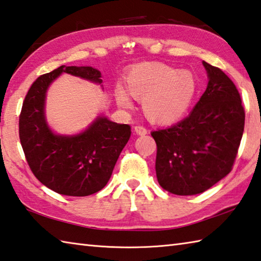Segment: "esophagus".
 <instances>
[{
	"label": "esophagus",
	"instance_id": "obj_1",
	"mask_svg": "<svg viewBox=\"0 0 261 261\" xmlns=\"http://www.w3.org/2000/svg\"><path fill=\"white\" fill-rule=\"evenodd\" d=\"M135 132L139 136H145V135H147V129L142 125H136L135 126Z\"/></svg>",
	"mask_w": 261,
	"mask_h": 261
}]
</instances>
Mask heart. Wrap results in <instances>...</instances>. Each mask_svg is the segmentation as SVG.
<instances>
[{
    "label": "heart",
    "mask_w": 261,
    "mask_h": 261,
    "mask_svg": "<svg viewBox=\"0 0 261 261\" xmlns=\"http://www.w3.org/2000/svg\"><path fill=\"white\" fill-rule=\"evenodd\" d=\"M125 81L131 95L142 99L147 119L157 124H168L181 119L197 93V81L190 71H178L161 62L134 66ZM115 97L121 107L132 106L131 96L122 87L116 88Z\"/></svg>",
    "instance_id": "obj_1"
}]
</instances>
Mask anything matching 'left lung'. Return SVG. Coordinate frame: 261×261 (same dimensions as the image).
<instances>
[{
	"mask_svg": "<svg viewBox=\"0 0 261 261\" xmlns=\"http://www.w3.org/2000/svg\"><path fill=\"white\" fill-rule=\"evenodd\" d=\"M202 63L209 81L195 109L172 126L151 132L158 183L177 196L198 195L226 176L244 130L246 113L236 85L219 68Z\"/></svg>",
	"mask_w": 261,
	"mask_h": 261,
	"instance_id": "left-lung-1",
	"label": "left lung"
}]
</instances>
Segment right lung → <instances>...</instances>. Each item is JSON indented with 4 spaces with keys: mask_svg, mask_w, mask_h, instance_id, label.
<instances>
[{
    "mask_svg": "<svg viewBox=\"0 0 261 261\" xmlns=\"http://www.w3.org/2000/svg\"><path fill=\"white\" fill-rule=\"evenodd\" d=\"M62 72L101 83L100 71L93 66L61 65L38 76L22 103L19 138L25 161L37 180L60 195L85 197L107 185L117 158L130 139L131 126L98 117L78 136L55 135L45 120V93Z\"/></svg>",
    "mask_w": 261,
    "mask_h": 261,
    "instance_id": "obj_1",
    "label": "right lung"
}]
</instances>
